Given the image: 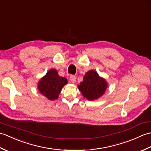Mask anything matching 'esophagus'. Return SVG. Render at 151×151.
Wrapping results in <instances>:
<instances>
[{
	"instance_id": "esophagus-1",
	"label": "esophagus",
	"mask_w": 151,
	"mask_h": 151,
	"mask_svg": "<svg viewBox=\"0 0 151 151\" xmlns=\"http://www.w3.org/2000/svg\"><path fill=\"white\" fill-rule=\"evenodd\" d=\"M70 81L74 84V83L76 82V77L74 75H71L70 76Z\"/></svg>"
}]
</instances>
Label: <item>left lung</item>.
<instances>
[{
  "label": "left lung",
  "mask_w": 151,
  "mask_h": 151,
  "mask_svg": "<svg viewBox=\"0 0 151 151\" xmlns=\"http://www.w3.org/2000/svg\"><path fill=\"white\" fill-rule=\"evenodd\" d=\"M108 86L106 81L99 76L97 71L89 70L85 74L83 81L78 85V88L85 99L95 101L104 94Z\"/></svg>",
  "instance_id": "1"
}]
</instances>
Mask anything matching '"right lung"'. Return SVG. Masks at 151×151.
Returning <instances> with one entry per match:
<instances>
[{
  "label": "right lung",
  "instance_id": "right-lung-1",
  "mask_svg": "<svg viewBox=\"0 0 151 151\" xmlns=\"http://www.w3.org/2000/svg\"><path fill=\"white\" fill-rule=\"evenodd\" d=\"M67 84V80L60 76L55 69H50L37 83V89L41 94L50 101L58 99L63 86Z\"/></svg>",
  "mask_w": 151,
  "mask_h": 151
}]
</instances>
